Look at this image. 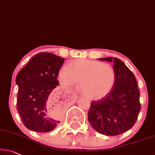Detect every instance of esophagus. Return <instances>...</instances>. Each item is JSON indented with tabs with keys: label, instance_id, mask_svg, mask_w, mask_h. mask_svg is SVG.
<instances>
[{
	"label": "esophagus",
	"instance_id": "1",
	"mask_svg": "<svg viewBox=\"0 0 155 155\" xmlns=\"http://www.w3.org/2000/svg\"><path fill=\"white\" fill-rule=\"evenodd\" d=\"M71 91H72V93L73 94V95H75V97H77V94H76L75 91H74V90H71Z\"/></svg>",
	"mask_w": 155,
	"mask_h": 155
}]
</instances>
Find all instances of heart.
Instances as JSON below:
<instances>
[{
	"label": "heart",
	"instance_id": "b5f03b06",
	"mask_svg": "<svg viewBox=\"0 0 155 155\" xmlns=\"http://www.w3.org/2000/svg\"><path fill=\"white\" fill-rule=\"evenodd\" d=\"M59 79L66 86H73L80 80V88L88 98L99 99L110 92L115 82V73L108 64L80 59L63 66Z\"/></svg>",
	"mask_w": 155,
	"mask_h": 155
}]
</instances>
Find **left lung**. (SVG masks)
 Masks as SVG:
<instances>
[{"label": "left lung", "instance_id": "obj_1", "mask_svg": "<svg viewBox=\"0 0 155 155\" xmlns=\"http://www.w3.org/2000/svg\"><path fill=\"white\" fill-rule=\"evenodd\" d=\"M113 63L115 82L110 92L101 99L92 101L88 120L93 129L106 136H117L134 126L140 110V93L135 75L120 59H98Z\"/></svg>", "mask_w": 155, "mask_h": 155}]
</instances>
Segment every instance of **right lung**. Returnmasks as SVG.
Masks as SVG:
<instances>
[{
  "instance_id": "obj_1",
  "label": "right lung",
  "mask_w": 155,
  "mask_h": 155,
  "mask_svg": "<svg viewBox=\"0 0 155 155\" xmlns=\"http://www.w3.org/2000/svg\"><path fill=\"white\" fill-rule=\"evenodd\" d=\"M64 61L51 53L40 52L17 74V108L24 126L31 131L49 132L59 123L48 109L54 89L59 84L57 76Z\"/></svg>"
}]
</instances>
